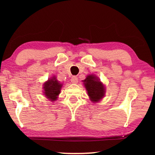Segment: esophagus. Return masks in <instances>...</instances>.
I'll return each mask as SVG.
<instances>
[{
  "label": "esophagus",
  "instance_id": "esophagus-1",
  "mask_svg": "<svg viewBox=\"0 0 155 155\" xmlns=\"http://www.w3.org/2000/svg\"><path fill=\"white\" fill-rule=\"evenodd\" d=\"M71 81L72 82V83H77V82H78V78L76 77V76H73V77L71 78Z\"/></svg>",
  "mask_w": 155,
  "mask_h": 155
}]
</instances>
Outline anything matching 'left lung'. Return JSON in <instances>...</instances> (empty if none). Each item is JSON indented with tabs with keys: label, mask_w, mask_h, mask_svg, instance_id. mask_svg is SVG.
I'll return each instance as SVG.
<instances>
[{
	"label": "left lung",
	"mask_w": 155,
	"mask_h": 155,
	"mask_svg": "<svg viewBox=\"0 0 155 155\" xmlns=\"http://www.w3.org/2000/svg\"><path fill=\"white\" fill-rule=\"evenodd\" d=\"M84 86L90 100L97 102L104 96L105 89L103 84L94 75H88L84 80Z\"/></svg>",
	"instance_id": "8db88e82"
}]
</instances>
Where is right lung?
I'll return each instance as SVG.
<instances>
[{"label":"right lung","mask_w":155,"mask_h":155,"mask_svg":"<svg viewBox=\"0 0 155 155\" xmlns=\"http://www.w3.org/2000/svg\"><path fill=\"white\" fill-rule=\"evenodd\" d=\"M62 84L58 82L56 78L54 77L48 80L44 84V90L45 96L54 101L58 98V95L61 92Z\"/></svg>","instance_id":"right-lung-1"}]
</instances>
